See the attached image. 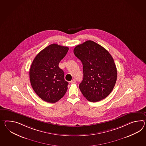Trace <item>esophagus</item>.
Listing matches in <instances>:
<instances>
[{
    "instance_id": "34e87169",
    "label": "esophagus",
    "mask_w": 146,
    "mask_h": 146,
    "mask_svg": "<svg viewBox=\"0 0 146 146\" xmlns=\"http://www.w3.org/2000/svg\"><path fill=\"white\" fill-rule=\"evenodd\" d=\"M76 83V80H72L71 81V84H74Z\"/></svg>"
}]
</instances>
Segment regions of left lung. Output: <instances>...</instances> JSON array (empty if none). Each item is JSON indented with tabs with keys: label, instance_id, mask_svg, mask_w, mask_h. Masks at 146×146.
<instances>
[{
	"label": "left lung",
	"instance_id": "left-lung-1",
	"mask_svg": "<svg viewBox=\"0 0 146 146\" xmlns=\"http://www.w3.org/2000/svg\"><path fill=\"white\" fill-rule=\"evenodd\" d=\"M74 54L83 64V79L79 88L83 96L92 102L105 99L113 90L117 78L113 57L92 40L77 45Z\"/></svg>",
	"mask_w": 146,
	"mask_h": 146
}]
</instances>
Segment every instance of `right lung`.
Listing matches in <instances>:
<instances>
[{
	"mask_svg": "<svg viewBox=\"0 0 146 146\" xmlns=\"http://www.w3.org/2000/svg\"><path fill=\"white\" fill-rule=\"evenodd\" d=\"M68 47L52 44L41 50L33 61L29 70L31 85L37 95L49 103L63 98L68 83L58 64L66 55Z\"/></svg>",
	"mask_w": 146,
	"mask_h": 146,
	"instance_id": "right-lung-1",
	"label": "right lung"
}]
</instances>
